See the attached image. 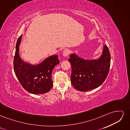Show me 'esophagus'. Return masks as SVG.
Wrapping results in <instances>:
<instances>
[{
  "mask_svg": "<svg viewBox=\"0 0 130 130\" xmlns=\"http://www.w3.org/2000/svg\"><path fill=\"white\" fill-rule=\"evenodd\" d=\"M70 53V51L68 49H65L63 52V55L64 57H67L69 55V54Z\"/></svg>",
  "mask_w": 130,
  "mask_h": 130,
  "instance_id": "obj_1",
  "label": "esophagus"
}]
</instances>
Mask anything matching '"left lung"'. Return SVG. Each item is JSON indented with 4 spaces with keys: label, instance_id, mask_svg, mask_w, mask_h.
<instances>
[{
    "label": "left lung",
    "instance_id": "8db88e82",
    "mask_svg": "<svg viewBox=\"0 0 130 130\" xmlns=\"http://www.w3.org/2000/svg\"><path fill=\"white\" fill-rule=\"evenodd\" d=\"M69 62L72 67L71 83L76 90L87 92L103 84L109 72L111 55L107 45L104 46L99 59L86 60L75 54L70 55Z\"/></svg>",
    "mask_w": 130,
    "mask_h": 130
}]
</instances>
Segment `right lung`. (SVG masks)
Masks as SVG:
<instances>
[{
	"label": "right lung",
	"instance_id": "right-lung-1",
	"mask_svg": "<svg viewBox=\"0 0 130 130\" xmlns=\"http://www.w3.org/2000/svg\"><path fill=\"white\" fill-rule=\"evenodd\" d=\"M22 35L18 39L13 60L14 72L19 83L27 92L36 94L48 92L53 86L52 74L60 63L57 55L51 56L40 64L31 65L23 62L19 56V46Z\"/></svg>",
	"mask_w": 130,
	"mask_h": 130
}]
</instances>
